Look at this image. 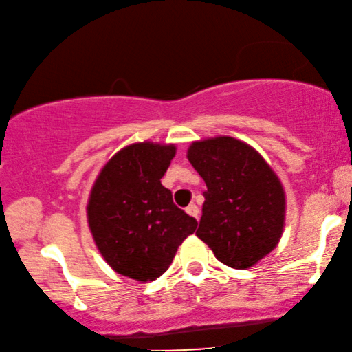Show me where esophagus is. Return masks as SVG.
<instances>
[{
    "mask_svg": "<svg viewBox=\"0 0 352 352\" xmlns=\"http://www.w3.org/2000/svg\"><path fill=\"white\" fill-rule=\"evenodd\" d=\"M186 212H188L190 216L197 217V219H198L199 209H198V206H197V204H195V203H191V204H188V206H186Z\"/></svg>",
    "mask_w": 352,
    "mask_h": 352,
    "instance_id": "34e87169",
    "label": "esophagus"
}]
</instances>
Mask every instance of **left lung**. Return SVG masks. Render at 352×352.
I'll return each instance as SVG.
<instances>
[{"label":"left lung","instance_id":"1","mask_svg":"<svg viewBox=\"0 0 352 352\" xmlns=\"http://www.w3.org/2000/svg\"><path fill=\"white\" fill-rule=\"evenodd\" d=\"M188 161L206 184L197 235L221 263L250 268L281 239V182L255 149L229 136L193 143Z\"/></svg>","mask_w":352,"mask_h":352}]
</instances>
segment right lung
<instances>
[{"mask_svg":"<svg viewBox=\"0 0 352 352\" xmlns=\"http://www.w3.org/2000/svg\"><path fill=\"white\" fill-rule=\"evenodd\" d=\"M175 146L131 144L102 168L87 204L89 228L117 273L154 281L198 222L173 203L161 184Z\"/></svg>","mask_w":352,"mask_h":352,"instance_id":"1","label":"right lung"}]
</instances>
